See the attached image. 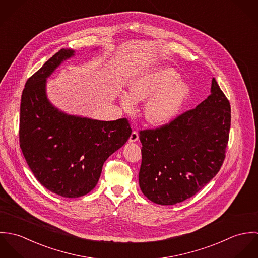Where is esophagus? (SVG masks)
Wrapping results in <instances>:
<instances>
[{"mask_svg":"<svg viewBox=\"0 0 258 258\" xmlns=\"http://www.w3.org/2000/svg\"><path fill=\"white\" fill-rule=\"evenodd\" d=\"M138 139H139L138 132H137V131H133V132L131 133L130 138H129V142H136V141H138Z\"/></svg>","mask_w":258,"mask_h":258,"instance_id":"obj_1","label":"esophagus"}]
</instances>
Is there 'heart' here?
I'll use <instances>...</instances> for the list:
<instances>
[{
	"instance_id": "heart-1",
	"label": "heart",
	"mask_w": 258,
	"mask_h": 258,
	"mask_svg": "<svg viewBox=\"0 0 258 258\" xmlns=\"http://www.w3.org/2000/svg\"><path fill=\"white\" fill-rule=\"evenodd\" d=\"M179 74L167 67H156L138 74L129 84L128 93L120 95L124 109L132 110L134 103L148 100L144 115L152 125L170 122L182 108L189 93L188 85Z\"/></svg>"
}]
</instances>
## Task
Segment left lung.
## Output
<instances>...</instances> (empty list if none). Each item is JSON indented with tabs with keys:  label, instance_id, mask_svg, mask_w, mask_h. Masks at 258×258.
Segmentation results:
<instances>
[{
	"label": "left lung",
	"instance_id": "1",
	"mask_svg": "<svg viewBox=\"0 0 258 258\" xmlns=\"http://www.w3.org/2000/svg\"><path fill=\"white\" fill-rule=\"evenodd\" d=\"M230 120L229 101L213 78L211 94L196 108L140 131L139 184L148 200L176 205L210 183L225 158Z\"/></svg>",
	"mask_w": 258,
	"mask_h": 258
}]
</instances>
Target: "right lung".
Here are the masks:
<instances>
[{
  "label": "right lung",
  "mask_w": 258,
  "mask_h": 258,
  "mask_svg": "<svg viewBox=\"0 0 258 258\" xmlns=\"http://www.w3.org/2000/svg\"><path fill=\"white\" fill-rule=\"evenodd\" d=\"M63 48L26 82L21 100L20 147L37 181L63 198H79L97 184L107 158L131 135L126 118L100 121L69 115L46 97V78L74 56Z\"/></svg>",
  "instance_id": "obj_1"
}]
</instances>
